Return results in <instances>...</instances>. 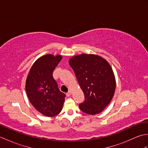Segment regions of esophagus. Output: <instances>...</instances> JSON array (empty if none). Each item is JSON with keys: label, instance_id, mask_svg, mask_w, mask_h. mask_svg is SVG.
<instances>
[{"label": "esophagus", "instance_id": "34e87169", "mask_svg": "<svg viewBox=\"0 0 148 148\" xmlns=\"http://www.w3.org/2000/svg\"><path fill=\"white\" fill-rule=\"evenodd\" d=\"M71 95V91H69V92L66 93V95H67V97H69Z\"/></svg>", "mask_w": 148, "mask_h": 148}]
</instances>
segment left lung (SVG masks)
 <instances>
[{
  "mask_svg": "<svg viewBox=\"0 0 148 148\" xmlns=\"http://www.w3.org/2000/svg\"><path fill=\"white\" fill-rule=\"evenodd\" d=\"M69 64L84 95L80 109L91 115L101 112L111 101L116 89L111 65L101 56L88 54L73 56Z\"/></svg>",
  "mask_w": 148,
  "mask_h": 148,
  "instance_id": "obj_1",
  "label": "left lung"
}]
</instances>
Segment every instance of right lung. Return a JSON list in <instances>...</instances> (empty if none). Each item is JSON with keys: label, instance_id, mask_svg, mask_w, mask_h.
<instances>
[{"label": "right lung", "instance_id": "add662e5", "mask_svg": "<svg viewBox=\"0 0 148 148\" xmlns=\"http://www.w3.org/2000/svg\"><path fill=\"white\" fill-rule=\"evenodd\" d=\"M61 55H44L33 64L26 80L27 95L32 106L48 117L58 114L63 108L65 94L60 91L53 72L61 61Z\"/></svg>", "mask_w": 148, "mask_h": 148}]
</instances>
